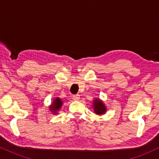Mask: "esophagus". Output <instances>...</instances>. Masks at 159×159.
Wrapping results in <instances>:
<instances>
[{
  "mask_svg": "<svg viewBox=\"0 0 159 159\" xmlns=\"http://www.w3.org/2000/svg\"><path fill=\"white\" fill-rule=\"evenodd\" d=\"M73 99L74 101H78L80 99V95L79 94H74L73 96Z\"/></svg>",
  "mask_w": 159,
  "mask_h": 159,
  "instance_id": "1",
  "label": "esophagus"
}]
</instances>
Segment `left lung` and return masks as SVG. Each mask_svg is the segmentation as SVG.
Instances as JSON below:
<instances>
[{
	"label": "left lung",
	"mask_w": 159,
	"mask_h": 159,
	"mask_svg": "<svg viewBox=\"0 0 159 159\" xmlns=\"http://www.w3.org/2000/svg\"><path fill=\"white\" fill-rule=\"evenodd\" d=\"M92 107L94 109V112L97 115H103L106 113L107 107L105 106V103L99 98H94L93 99Z\"/></svg>",
	"instance_id": "8db88e82"
}]
</instances>
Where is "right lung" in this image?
<instances>
[{
	"label": "right lung",
	"instance_id": "1",
	"mask_svg": "<svg viewBox=\"0 0 159 159\" xmlns=\"http://www.w3.org/2000/svg\"><path fill=\"white\" fill-rule=\"evenodd\" d=\"M63 105V102L62 99H60V97H56L53 99V101L51 103V105L48 106L49 111L51 113L54 115H57V112L60 111Z\"/></svg>",
	"mask_w": 159,
	"mask_h": 159
}]
</instances>
